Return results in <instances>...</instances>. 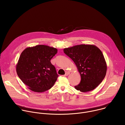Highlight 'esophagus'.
<instances>
[{"label":"esophagus","mask_w":125,"mask_h":125,"mask_svg":"<svg viewBox=\"0 0 125 125\" xmlns=\"http://www.w3.org/2000/svg\"><path fill=\"white\" fill-rule=\"evenodd\" d=\"M70 72H68V71H67V72L65 73V76H68V75H69V74H70Z\"/></svg>","instance_id":"esophagus-1"}]
</instances>
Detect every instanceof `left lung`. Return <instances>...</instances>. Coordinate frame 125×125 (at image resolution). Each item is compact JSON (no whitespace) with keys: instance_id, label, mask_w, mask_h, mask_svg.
<instances>
[{"instance_id":"left-lung-1","label":"left lung","mask_w":125,"mask_h":125,"mask_svg":"<svg viewBox=\"0 0 125 125\" xmlns=\"http://www.w3.org/2000/svg\"><path fill=\"white\" fill-rule=\"evenodd\" d=\"M64 52L74 61L81 77L75 86L83 93L95 89L105 77L107 65L101 51L95 45L81 44L64 48Z\"/></svg>"}]
</instances>
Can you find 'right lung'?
<instances>
[{
  "label": "right lung",
  "instance_id": "1",
  "mask_svg": "<svg viewBox=\"0 0 125 125\" xmlns=\"http://www.w3.org/2000/svg\"><path fill=\"white\" fill-rule=\"evenodd\" d=\"M57 53L55 48L38 45L26 48L16 65V72L31 91L45 92L54 84L58 77L50 60Z\"/></svg>",
  "mask_w": 125,
  "mask_h": 125
}]
</instances>
